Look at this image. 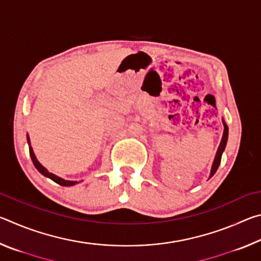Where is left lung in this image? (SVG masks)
I'll list each match as a JSON object with an SVG mask.
<instances>
[{
	"label": "left lung",
	"instance_id": "obj_1",
	"mask_svg": "<svg viewBox=\"0 0 261 261\" xmlns=\"http://www.w3.org/2000/svg\"><path fill=\"white\" fill-rule=\"evenodd\" d=\"M222 122H223V126H224V129H223V136H222V139H221V143H220V145H219L218 151H216L214 161H213V165H212V168H211L210 178L216 173V170H218V168H219L220 163H221V158H222V153H223V151H224V148H226V145H227V141H228V132H229L228 125H227V123L224 122L223 118H222Z\"/></svg>",
	"mask_w": 261,
	"mask_h": 261
}]
</instances>
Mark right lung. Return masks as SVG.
Masks as SVG:
<instances>
[{"instance_id":"add662e5","label":"right lung","mask_w":261,"mask_h":261,"mask_svg":"<svg viewBox=\"0 0 261 261\" xmlns=\"http://www.w3.org/2000/svg\"><path fill=\"white\" fill-rule=\"evenodd\" d=\"M28 144H29V149H30L31 159H32L33 165H34L35 168H37L39 173L42 174L43 176H46V177H48V178H50L51 180H54L55 183L62 185V187H72V185L78 183L77 180H67V179H64V178H62V177H59V176H56L55 174L49 173V171H48V170L46 169V168L43 167V166L41 165V163L38 161L37 156H35V154H34V152H33V148H32V146H31V141H30V136H29V135H28Z\"/></svg>"}]
</instances>
